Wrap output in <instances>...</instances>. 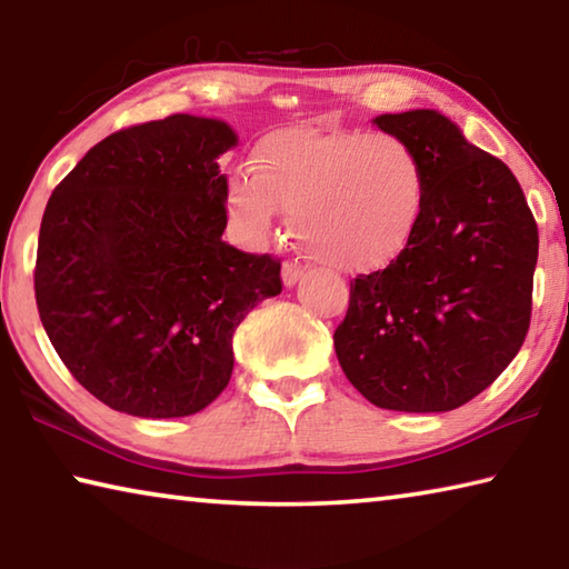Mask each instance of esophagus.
Listing matches in <instances>:
<instances>
[{
  "label": "esophagus",
  "instance_id": "1",
  "mask_svg": "<svg viewBox=\"0 0 569 569\" xmlns=\"http://www.w3.org/2000/svg\"><path fill=\"white\" fill-rule=\"evenodd\" d=\"M281 276H283V286L291 288V286H296L303 278V268L298 266V263H293V261H286Z\"/></svg>",
  "mask_w": 569,
  "mask_h": 569
}]
</instances>
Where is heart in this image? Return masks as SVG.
I'll list each match as a JSON object with an SVG mask.
<instances>
[{
	"instance_id": "heart-1",
	"label": "heart",
	"mask_w": 569,
	"mask_h": 569,
	"mask_svg": "<svg viewBox=\"0 0 569 569\" xmlns=\"http://www.w3.org/2000/svg\"><path fill=\"white\" fill-rule=\"evenodd\" d=\"M423 192V162L399 134L283 128L256 142L250 172L228 178L226 208L248 243H261L283 210L313 261L377 271L409 246Z\"/></svg>"
}]
</instances>
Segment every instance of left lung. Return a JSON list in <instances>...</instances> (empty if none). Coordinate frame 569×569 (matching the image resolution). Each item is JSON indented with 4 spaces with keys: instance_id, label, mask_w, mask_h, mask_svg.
Listing matches in <instances>:
<instances>
[{
    "instance_id": "obj_1",
    "label": "left lung",
    "mask_w": 569,
    "mask_h": 569,
    "mask_svg": "<svg viewBox=\"0 0 569 569\" xmlns=\"http://www.w3.org/2000/svg\"><path fill=\"white\" fill-rule=\"evenodd\" d=\"M373 122L419 152L427 192L409 246L383 271L351 281L336 356L346 379L381 409L451 411L522 349L537 223L512 170L441 112Z\"/></svg>"
}]
</instances>
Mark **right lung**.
I'll list each match as a JSON object with an SVG mask.
<instances>
[{
  "instance_id": "right-lung-1",
  "label": "right lung",
  "mask_w": 569,
  "mask_h": 569,
  "mask_svg": "<svg viewBox=\"0 0 569 569\" xmlns=\"http://www.w3.org/2000/svg\"><path fill=\"white\" fill-rule=\"evenodd\" d=\"M220 120L170 114L88 150L54 188L34 296L72 377L114 411L190 417L228 387L233 333L281 293V261L223 240Z\"/></svg>"
}]
</instances>
